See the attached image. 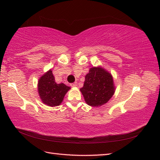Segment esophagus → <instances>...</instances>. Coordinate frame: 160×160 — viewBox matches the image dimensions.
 Here are the masks:
<instances>
[{"mask_svg":"<svg viewBox=\"0 0 160 160\" xmlns=\"http://www.w3.org/2000/svg\"><path fill=\"white\" fill-rule=\"evenodd\" d=\"M70 86H71V87H76L77 86V84H76V82L71 83V84H70Z\"/></svg>","mask_w":160,"mask_h":160,"instance_id":"obj_1","label":"esophagus"}]
</instances>
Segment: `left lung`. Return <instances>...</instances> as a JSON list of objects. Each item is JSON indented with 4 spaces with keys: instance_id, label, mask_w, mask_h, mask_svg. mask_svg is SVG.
<instances>
[{
    "instance_id": "8db88e82",
    "label": "left lung",
    "mask_w": 160,
    "mask_h": 160,
    "mask_svg": "<svg viewBox=\"0 0 160 160\" xmlns=\"http://www.w3.org/2000/svg\"><path fill=\"white\" fill-rule=\"evenodd\" d=\"M86 103L98 107L108 102L115 91L111 73L100 66L91 68L80 89Z\"/></svg>"
}]
</instances>
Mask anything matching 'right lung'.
Masks as SVG:
<instances>
[{
  "label": "right lung",
  "instance_id": "add662e5",
  "mask_svg": "<svg viewBox=\"0 0 160 160\" xmlns=\"http://www.w3.org/2000/svg\"><path fill=\"white\" fill-rule=\"evenodd\" d=\"M70 89L63 83L56 82L52 69L44 73L38 82V92L40 100L42 103L52 107L59 106Z\"/></svg>",
  "mask_w": 160,
  "mask_h": 160
}]
</instances>
